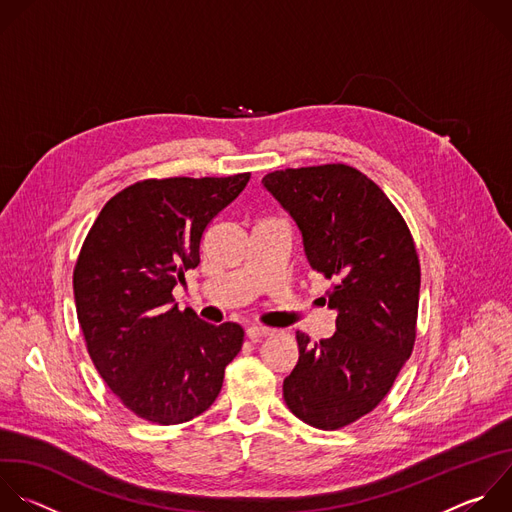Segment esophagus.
<instances>
[{"mask_svg": "<svg viewBox=\"0 0 512 512\" xmlns=\"http://www.w3.org/2000/svg\"><path fill=\"white\" fill-rule=\"evenodd\" d=\"M271 333H273V329L261 327V325H251V327L247 329V337L251 339V342H259V339H263V337H267V335H271Z\"/></svg>", "mask_w": 512, "mask_h": 512, "instance_id": "esophagus-1", "label": "esophagus"}]
</instances>
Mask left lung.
<instances>
[{"instance_id": "8db88e82", "label": "left lung", "mask_w": 512, "mask_h": 512, "mask_svg": "<svg viewBox=\"0 0 512 512\" xmlns=\"http://www.w3.org/2000/svg\"><path fill=\"white\" fill-rule=\"evenodd\" d=\"M263 187L297 223L313 271L333 279L335 333L309 342L283 380L287 408L319 430L370 414L394 386L416 342L420 261L410 229L358 168L321 164L275 170Z\"/></svg>"}]
</instances>
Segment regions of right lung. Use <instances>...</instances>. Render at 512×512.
I'll list each match as a JSON object with an SVG mask.
<instances>
[{
	"label": "right lung",
	"instance_id": "1",
	"mask_svg": "<svg viewBox=\"0 0 512 512\" xmlns=\"http://www.w3.org/2000/svg\"><path fill=\"white\" fill-rule=\"evenodd\" d=\"M249 179H146L114 195L88 231L74 267L78 321L94 368L142 420L173 426L209 410L243 346L239 323L181 311L173 289Z\"/></svg>",
	"mask_w": 512,
	"mask_h": 512
}]
</instances>
